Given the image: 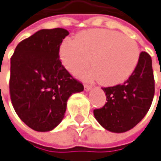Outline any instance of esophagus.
Wrapping results in <instances>:
<instances>
[{
  "label": "esophagus",
  "instance_id": "1",
  "mask_svg": "<svg viewBox=\"0 0 161 161\" xmlns=\"http://www.w3.org/2000/svg\"><path fill=\"white\" fill-rule=\"evenodd\" d=\"M84 88H85V91H86V92H88V91H90V90L92 89V85L85 84V85H84Z\"/></svg>",
  "mask_w": 161,
  "mask_h": 161
}]
</instances>
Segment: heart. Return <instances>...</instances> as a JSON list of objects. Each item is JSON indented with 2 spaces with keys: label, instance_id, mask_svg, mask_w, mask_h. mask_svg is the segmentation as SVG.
Returning <instances> with one entry per match:
<instances>
[{
  "label": "heart",
  "instance_id": "obj_1",
  "mask_svg": "<svg viewBox=\"0 0 161 161\" xmlns=\"http://www.w3.org/2000/svg\"><path fill=\"white\" fill-rule=\"evenodd\" d=\"M64 67L77 74L92 64L94 69L85 74L98 78L104 85L122 84L132 75L139 61L140 50L134 39L108 29L85 31L76 39H67L60 49Z\"/></svg>",
  "mask_w": 161,
  "mask_h": 161
}]
</instances>
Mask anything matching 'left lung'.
<instances>
[{
	"mask_svg": "<svg viewBox=\"0 0 161 161\" xmlns=\"http://www.w3.org/2000/svg\"><path fill=\"white\" fill-rule=\"evenodd\" d=\"M107 102L94 109L96 120L106 130L122 133L140 122L151 108L155 92L152 58L141 52L134 72L122 85L103 87Z\"/></svg>",
	"mask_w": 161,
	"mask_h": 161,
	"instance_id": "1",
	"label": "left lung"
}]
</instances>
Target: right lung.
Masks as SVG:
<instances>
[{
  "label": "right lung",
  "mask_w": 161,
  "mask_h": 161,
  "mask_svg": "<svg viewBox=\"0 0 161 161\" xmlns=\"http://www.w3.org/2000/svg\"><path fill=\"white\" fill-rule=\"evenodd\" d=\"M69 31L43 29L22 40L10 58L9 94L21 120L36 131L52 130L62 122L67 100L84 91L69 73L59 52Z\"/></svg>",
  "instance_id": "obj_1"
}]
</instances>
